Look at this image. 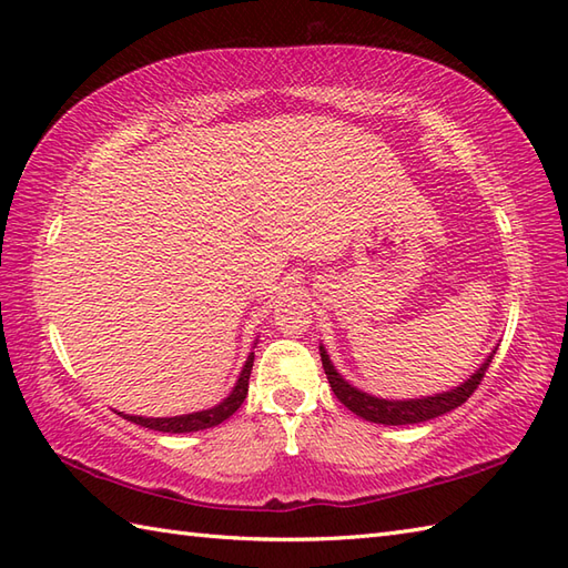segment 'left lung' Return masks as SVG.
Instances as JSON below:
<instances>
[{
    "label": "left lung",
    "instance_id": "1",
    "mask_svg": "<svg viewBox=\"0 0 568 568\" xmlns=\"http://www.w3.org/2000/svg\"><path fill=\"white\" fill-rule=\"evenodd\" d=\"M320 356H322L324 373H327V381L332 385L334 395L339 397V403L346 405L358 417H364L368 422H378V425H417V422H427L444 413H452L454 407L464 405L468 397L476 393L493 361V354H490L486 364L480 366L474 376L449 393H439L434 397H419V400H378V397L361 393L354 388V385H348L339 373L334 371L332 361L322 346H320Z\"/></svg>",
    "mask_w": 568,
    "mask_h": 568
}]
</instances>
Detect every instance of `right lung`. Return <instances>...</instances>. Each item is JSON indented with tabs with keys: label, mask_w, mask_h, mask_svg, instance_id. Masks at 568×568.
Segmentation results:
<instances>
[{
	"label": "right lung",
	"mask_w": 568,
	"mask_h": 568,
	"mask_svg": "<svg viewBox=\"0 0 568 568\" xmlns=\"http://www.w3.org/2000/svg\"><path fill=\"white\" fill-rule=\"evenodd\" d=\"M251 366H253V354L246 358V366L241 371V376L234 385L232 395L226 397L224 403H220L212 409H202V413H192V415H180V417H134V415H122L134 425L149 427L155 432H168V434H183V432H200V429H210L214 425H222L224 419L232 417L236 409L244 403V397L248 393V376H251Z\"/></svg>",
	"instance_id": "obj_1"
}]
</instances>
